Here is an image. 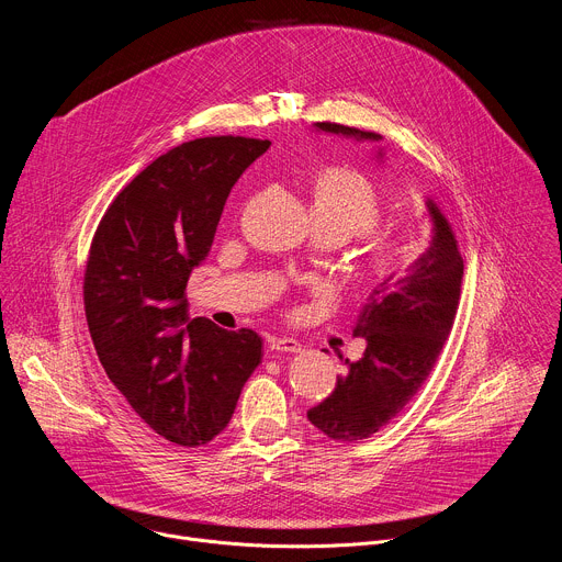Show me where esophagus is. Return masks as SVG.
<instances>
[{
	"label": "esophagus",
	"instance_id": "34e87169",
	"mask_svg": "<svg viewBox=\"0 0 562 562\" xmlns=\"http://www.w3.org/2000/svg\"><path fill=\"white\" fill-rule=\"evenodd\" d=\"M267 347L269 351H284V353H300L302 351V345L293 338H269L267 340Z\"/></svg>",
	"mask_w": 562,
	"mask_h": 562
}]
</instances>
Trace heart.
<instances>
[{"instance_id": "1", "label": "heart", "mask_w": 562, "mask_h": 562, "mask_svg": "<svg viewBox=\"0 0 562 562\" xmlns=\"http://www.w3.org/2000/svg\"><path fill=\"white\" fill-rule=\"evenodd\" d=\"M311 213L313 222L329 226L347 243L380 224L382 195L364 173L349 167H327L313 176ZM414 251V243L403 233L369 235L358 258L360 284L380 289L395 282L407 271Z\"/></svg>"}]
</instances>
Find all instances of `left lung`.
I'll use <instances>...</instances> for the list:
<instances>
[{
    "mask_svg": "<svg viewBox=\"0 0 562 562\" xmlns=\"http://www.w3.org/2000/svg\"><path fill=\"white\" fill-rule=\"evenodd\" d=\"M315 128L362 142L382 139L336 122H317ZM427 209L431 247L403 278L369 293L353 327V336L367 342L362 358L347 360L331 395L306 412L311 425L331 440H364L389 425L418 393L449 338L464 262L447 217L431 200Z\"/></svg>",
    "mask_w": 562,
    "mask_h": 562,
    "instance_id": "left-lung-1",
    "label": "left lung"
}]
</instances>
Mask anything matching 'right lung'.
Instances as JSON below:
<instances>
[{"label":"right lung","mask_w":562,"mask_h":562,"mask_svg":"<svg viewBox=\"0 0 562 562\" xmlns=\"http://www.w3.org/2000/svg\"><path fill=\"white\" fill-rule=\"evenodd\" d=\"M269 146L217 135L167 150L117 193L93 235L85 308L100 362L133 412L180 447L228 425L262 360L256 331L189 319L184 291L233 184Z\"/></svg>","instance_id":"right-lung-1"}]
</instances>
